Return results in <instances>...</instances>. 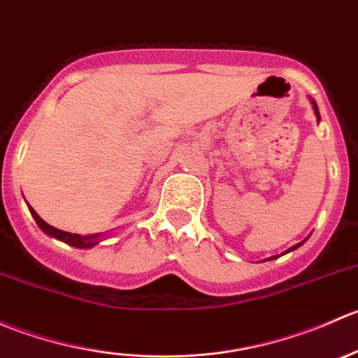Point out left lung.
I'll return each instance as SVG.
<instances>
[{"label": "left lung", "mask_w": 358, "mask_h": 358, "mask_svg": "<svg viewBox=\"0 0 358 358\" xmlns=\"http://www.w3.org/2000/svg\"><path fill=\"white\" fill-rule=\"evenodd\" d=\"M312 106H313V110H315V115H317V121H320L319 107H317V103H315V102H313V100H312ZM303 243H305V241H303ZM303 243L296 244V246H292L291 249H287V251H286V252H289V251H294V249H296V248H299V246H301V244H303ZM286 252H284V255H286ZM275 258H279V255H277V256H272V258H268V259H275Z\"/></svg>", "instance_id": "8db88e82"}]
</instances>
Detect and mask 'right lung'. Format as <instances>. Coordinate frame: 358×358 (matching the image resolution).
Wrapping results in <instances>:
<instances>
[{
	"instance_id": "right-lung-1",
	"label": "right lung",
	"mask_w": 358,
	"mask_h": 358,
	"mask_svg": "<svg viewBox=\"0 0 358 358\" xmlns=\"http://www.w3.org/2000/svg\"><path fill=\"white\" fill-rule=\"evenodd\" d=\"M29 211H31L32 218L36 220V223H38V227L43 230V232L48 234L50 237H55V239L64 241V243L69 244V246H74V248H79V249H88V248L95 246V244H99L100 239L103 237V236H100V234H92V236H79V234L64 232V230L55 229V227L48 225L45 220L39 218V215L34 211V209L31 208V206H29Z\"/></svg>"
}]
</instances>
